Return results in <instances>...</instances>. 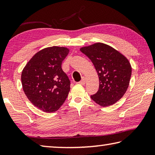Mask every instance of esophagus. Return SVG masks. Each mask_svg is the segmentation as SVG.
<instances>
[{
    "label": "esophagus",
    "instance_id": "34e87169",
    "mask_svg": "<svg viewBox=\"0 0 155 155\" xmlns=\"http://www.w3.org/2000/svg\"><path fill=\"white\" fill-rule=\"evenodd\" d=\"M78 83L81 84V85H84V84L85 83V78H84V77H83L82 79H81V81L78 82Z\"/></svg>",
    "mask_w": 155,
    "mask_h": 155
}]
</instances>
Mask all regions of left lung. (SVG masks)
<instances>
[{
  "instance_id": "left-lung-1",
  "label": "left lung",
  "mask_w": 155,
  "mask_h": 155,
  "mask_svg": "<svg viewBox=\"0 0 155 155\" xmlns=\"http://www.w3.org/2000/svg\"><path fill=\"white\" fill-rule=\"evenodd\" d=\"M80 51L93 63L99 77V90L91 98L102 107L118 101L127 90L132 72L127 57L103 43L82 47Z\"/></svg>"
}]
</instances>
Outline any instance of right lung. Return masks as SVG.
I'll use <instances>...</instances> for the list:
<instances>
[{
  "mask_svg": "<svg viewBox=\"0 0 155 155\" xmlns=\"http://www.w3.org/2000/svg\"><path fill=\"white\" fill-rule=\"evenodd\" d=\"M68 52L65 47L44 48L34 54L22 70L21 81L25 95L44 112L56 111L67 98L70 81L61 64Z\"/></svg>",
  "mask_w": 155,
  "mask_h": 155,
  "instance_id": "obj_1",
  "label": "right lung"
}]
</instances>
